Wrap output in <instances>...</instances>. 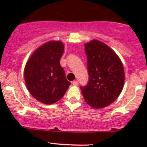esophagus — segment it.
Returning <instances> with one entry per match:
<instances>
[{
  "label": "esophagus",
  "instance_id": "esophagus-1",
  "mask_svg": "<svg viewBox=\"0 0 147 147\" xmlns=\"http://www.w3.org/2000/svg\"><path fill=\"white\" fill-rule=\"evenodd\" d=\"M72 84H73L74 86H78V82L77 80L73 81V82H72Z\"/></svg>",
  "mask_w": 147,
  "mask_h": 147
}]
</instances>
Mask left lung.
<instances>
[{
    "label": "left lung",
    "mask_w": 147,
    "mask_h": 147,
    "mask_svg": "<svg viewBox=\"0 0 147 147\" xmlns=\"http://www.w3.org/2000/svg\"><path fill=\"white\" fill-rule=\"evenodd\" d=\"M89 82L81 87L85 102L94 109L107 107L117 99L124 84V69L117 53L104 42L92 40L84 44Z\"/></svg>",
    "instance_id": "8db88e82"
}]
</instances>
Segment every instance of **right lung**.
Instances as JSON below:
<instances>
[{
  "mask_svg": "<svg viewBox=\"0 0 147 147\" xmlns=\"http://www.w3.org/2000/svg\"><path fill=\"white\" fill-rule=\"evenodd\" d=\"M63 52L62 41H48L32 53L25 66L24 79L28 91L35 100L45 105L59 101L70 84L60 64Z\"/></svg>",
  "mask_w": 147,
  "mask_h": 147,
  "instance_id": "1",
  "label": "right lung"
}]
</instances>
